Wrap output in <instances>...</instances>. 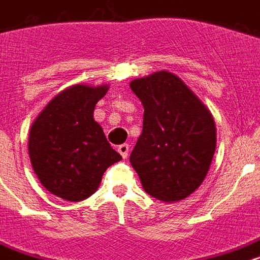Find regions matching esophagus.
<instances>
[{
	"label": "esophagus",
	"mask_w": 260,
	"mask_h": 260,
	"mask_svg": "<svg viewBox=\"0 0 260 260\" xmlns=\"http://www.w3.org/2000/svg\"><path fill=\"white\" fill-rule=\"evenodd\" d=\"M118 153L122 155V158H126V157H128V153H129V145L124 143V145L118 146Z\"/></svg>",
	"instance_id": "obj_1"
}]
</instances>
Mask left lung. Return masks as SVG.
Here are the masks:
<instances>
[{"label": "left lung", "mask_w": 260, "mask_h": 260, "mask_svg": "<svg viewBox=\"0 0 260 260\" xmlns=\"http://www.w3.org/2000/svg\"><path fill=\"white\" fill-rule=\"evenodd\" d=\"M143 105V129L132 168L151 197L176 203L199 189L216 149L211 111L182 78L161 70L129 84Z\"/></svg>", "instance_id": "obj_1"}]
</instances>
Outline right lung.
<instances>
[{"mask_svg": "<svg viewBox=\"0 0 260 260\" xmlns=\"http://www.w3.org/2000/svg\"><path fill=\"white\" fill-rule=\"evenodd\" d=\"M107 91V84L69 86L44 107L30 128L32 169L40 183L59 199H88L106 169L122 159L93 118L96 103Z\"/></svg>", "mask_w": 260, "mask_h": 260, "instance_id": "add662e5", "label": "right lung"}]
</instances>
